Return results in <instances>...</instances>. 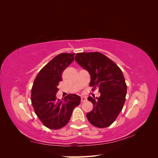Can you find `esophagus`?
Returning a JSON list of instances; mask_svg holds the SVG:
<instances>
[{"instance_id":"obj_1","label":"esophagus","mask_w":158,"mask_h":158,"mask_svg":"<svg viewBox=\"0 0 158 158\" xmlns=\"http://www.w3.org/2000/svg\"><path fill=\"white\" fill-rule=\"evenodd\" d=\"M80 100H81V102H84L86 101V98L82 96V97H81Z\"/></svg>"}]
</instances>
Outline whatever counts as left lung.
I'll use <instances>...</instances> for the list:
<instances>
[{"mask_svg": "<svg viewBox=\"0 0 158 158\" xmlns=\"http://www.w3.org/2000/svg\"><path fill=\"white\" fill-rule=\"evenodd\" d=\"M77 63L87 70L91 76L90 86L99 88L100 97H88L93 109L86 114L89 122L95 127L106 128L115 121L126 100L127 86L121 69L99 52H79Z\"/></svg>", "mask_w": 158, "mask_h": 158, "instance_id": "left-lung-1", "label": "left lung"}]
</instances>
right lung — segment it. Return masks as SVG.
Segmentation results:
<instances>
[{"mask_svg": "<svg viewBox=\"0 0 158 158\" xmlns=\"http://www.w3.org/2000/svg\"><path fill=\"white\" fill-rule=\"evenodd\" d=\"M74 53H60L55 56L37 74L31 93L32 106L37 117L50 129L67 125L74 109L80 105V97L69 94L63 100L57 99L62 74L74 60Z\"/></svg>", "mask_w": 158, "mask_h": 158, "instance_id": "right-lung-1", "label": "right lung"}]
</instances>
